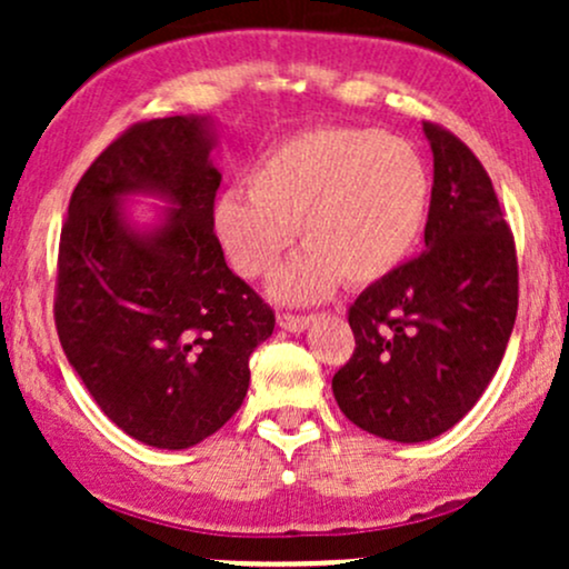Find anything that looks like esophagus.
<instances>
[{"label":"esophagus","instance_id":"obj_1","mask_svg":"<svg viewBox=\"0 0 569 569\" xmlns=\"http://www.w3.org/2000/svg\"><path fill=\"white\" fill-rule=\"evenodd\" d=\"M310 321H312L310 316H289V312H280V316H278L280 329L293 331V335H297V331H305L307 326H310Z\"/></svg>","mask_w":569,"mask_h":569}]
</instances>
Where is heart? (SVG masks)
<instances>
[{
    "instance_id": "obj_1",
    "label": "heart",
    "mask_w": 569,
    "mask_h": 569,
    "mask_svg": "<svg viewBox=\"0 0 569 569\" xmlns=\"http://www.w3.org/2000/svg\"><path fill=\"white\" fill-rule=\"evenodd\" d=\"M243 194L213 206V234L243 278H264L302 232L307 251L272 280V297L310 305L348 286L388 278L426 230L430 173L401 136L321 128L267 147Z\"/></svg>"
}]
</instances>
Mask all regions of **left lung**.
Segmentation results:
<instances>
[{"label":"left lung","mask_w":569,"mask_h":569,"mask_svg":"<svg viewBox=\"0 0 569 569\" xmlns=\"http://www.w3.org/2000/svg\"><path fill=\"white\" fill-rule=\"evenodd\" d=\"M433 152L426 251L348 312L356 350L331 390L367 433L417 443L449 430L498 371L519 307V267L498 194L457 136L422 122Z\"/></svg>","instance_id":"8db88e82"}]
</instances>
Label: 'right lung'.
I'll list each match as a JSON object with an SVG mask.
<instances>
[{
  "label": "right lung",
  "instance_id": "obj_1",
  "mask_svg": "<svg viewBox=\"0 0 569 569\" xmlns=\"http://www.w3.org/2000/svg\"><path fill=\"white\" fill-rule=\"evenodd\" d=\"M208 117L136 122L84 171L58 246L56 329L80 380L117 428L187 449L243 403L248 358L276 312L224 262L213 234L221 173ZM154 193V228L121 202Z\"/></svg>",
  "mask_w": 569,
  "mask_h": 569
}]
</instances>
